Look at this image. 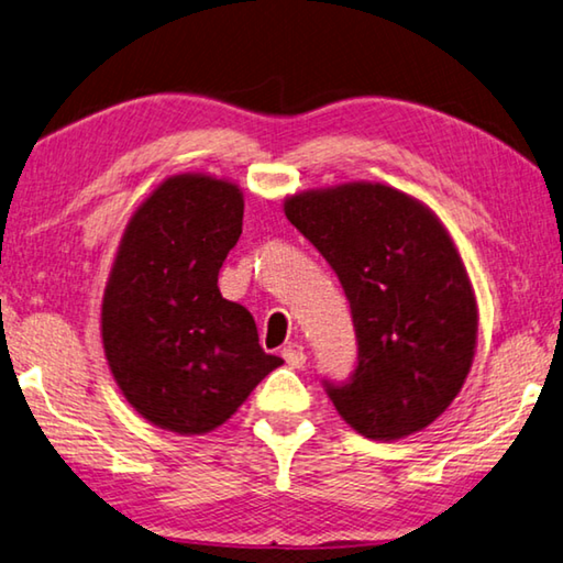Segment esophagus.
Instances as JSON below:
<instances>
[{
  "label": "esophagus",
  "mask_w": 563,
  "mask_h": 563,
  "mask_svg": "<svg viewBox=\"0 0 563 563\" xmlns=\"http://www.w3.org/2000/svg\"><path fill=\"white\" fill-rule=\"evenodd\" d=\"M280 355H283V360H285V365L292 367V369H300V367L305 365V352H302V347H298V345L283 347Z\"/></svg>",
  "instance_id": "obj_1"
}]
</instances>
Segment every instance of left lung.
Returning <instances> with one entry per match:
<instances>
[{
	"mask_svg": "<svg viewBox=\"0 0 563 563\" xmlns=\"http://www.w3.org/2000/svg\"><path fill=\"white\" fill-rule=\"evenodd\" d=\"M285 216L350 302L355 369L345 383L322 379L340 417L369 440L424 430L474 357L476 302L452 238L422 203L379 184L292 196Z\"/></svg>",
	"mask_w": 563,
	"mask_h": 563,
	"instance_id": "1",
	"label": "left lung"
}]
</instances>
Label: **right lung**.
Instances as JSON below:
<instances>
[{
  "label": "right lung",
  "mask_w": 563,
  "mask_h": 563,
  "mask_svg": "<svg viewBox=\"0 0 563 563\" xmlns=\"http://www.w3.org/2000/svg\"><path fill=\"white\" fill-rule=\"evenodd\" d=\"M241 233L238 186L174 176L121 238L101 305L103 350L131 407L161 430H216L283 365L258 345L251 312L218 290Z\"/></svg>",
  "instance_id": "right-lung-1"
}]
</instances>
